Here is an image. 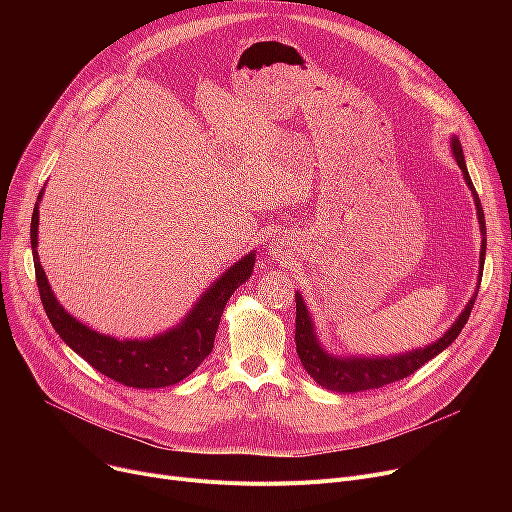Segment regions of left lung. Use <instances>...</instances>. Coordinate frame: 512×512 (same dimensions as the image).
Here are the masks:
<instances>
[{"instance_id":"obj_1","label":"left lung","mask_w":512,"mask_h":512,"mask_svg":"<svg viewBox=\"0 0 512 512\" xmlns=\"http://www.w3.org/2000/svg\"><path fill=\"white\" fill-rule=\"evenodd\" d=\"M452 153L456 164L463 170V176L467 180V186L471 188L475 205H477V215H479V224H481V263L486 259V218H483V209L479 203V197L475 193V186L469 178L467 166H465V157H463V149L461 143L452 139ZM481 274V272H479ZM477 294H473V299L469 301V305L465 307V311L459 315V319L454 321L452 328L434 344H429L425 348H419V351L407 353V355H398V357H388V359H338L328 355L324 348L319 346L315 332H313V324L311 317L307 313V307L301 299V294H294V301H297V332H294V340H297V353L301 357L303 367L307 369V373L311 378L328 390L334 392H363V390H373V388H382L386 384L392 382H400L405 380L407 375H413L419 367H423L427 361H432L436 355H440L448 344H452L456 340V336L461 334V330L465 328L467 319L471 315L473 303H475Z\"/></svg>"}]
</instances>
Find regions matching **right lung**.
Returning a JSON list of instances; mask_svg holds the SVG:
<instances>
[{
    "label": "right lung",
    "instance_id": "right-lung-1",
    "mask_svg": "<svg viewBox=\"0 0 512 512\" xmlns=\"http://www.w3.org/2000/svg\"><path fill=\"white\" fill-rule=\"evenodd\" d=\"M41 195L43 191L39 193V199ZM39 199L31 220V245L41 303L53 330L91 367L130 388H164L191 375L211 353L215 332H218L222 313L232 292L251 278L255 263L253 253L226 270V274L203 294L201 301L178 328L151 340H116L78 324L53 297L37 255Z\"/></svg>",
    "mask_w": 512,
    "mask_h": 512
}]
</instances>
